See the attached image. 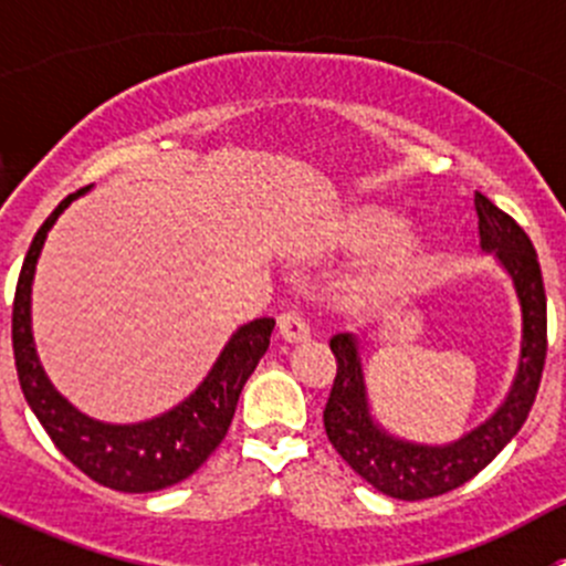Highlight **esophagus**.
<instances>
[{
    "instance_id": "1",
    "label": "esophagus",
    "mask_w": 566,
    "mask_h": 566,
    "mask_svg": "<svg viewBox=\"0 0 566 566\" xmlns=\"http://www.w3.org/2000/svg\"><path fill=\"white\" fill-rule=\"evenodd\" d=\"M279 334H282L284 342H304L310 336V325L298 312H284L279 317Z\"/></svg>"
}]
</instances>
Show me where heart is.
I'll use <instances>...</instances> for the list:
<instances>
[{
  "mask_svg": "<svg viewBox=\"0 0 566 566\" xmlns=\"http://www.w3.org/2000/svg\"><path fill=\"white\" fill-rule=\"evenodd\" d=\"M402 230H405L402 219L378 210V213L364 216L361 224H358V238H361L364 243H369V247H386V243L397 241V238L402 235ZM416 260H419V249H416L410 241L399 243V247H394L389 254H386V262H384L386 276L389 279L408 276V273L416 268Z\"/></svg>",
  "mask_w": 566,
  "mask_h": 566,
  "instance_id": "b5f03b06",
  "label": "heart"
}]
</instances>
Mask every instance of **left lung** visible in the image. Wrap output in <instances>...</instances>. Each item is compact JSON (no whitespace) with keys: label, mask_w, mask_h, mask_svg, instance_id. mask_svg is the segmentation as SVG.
Instances as JSON below:
<instances>
[{"label":"left lung","mask_w":566,"mask_h":566,"mask_svg":"<svg viewBox=\"0 0 566 566\" xmlns=\"http://www.w3.org/2000/svg\"><path fill=\"white\" fill-rule=\"evenodd\" d=\"M473 208L479 216L482 254L495 256L501 271L510 276L521 306L515 378L499 408L482 424L449 443H421L394 436L373 413L361 339L350 331L331 336V350L339 369L323 413L328 441L364 482L399 501L443 495L476 476L521 432L539 389L547 353V301L539 260L512 216L495 208L482 193L473 197Z\"/></svg>","instance_id":"obj_1"}]
</instances>
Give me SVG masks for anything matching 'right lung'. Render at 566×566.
Returning a JSON list of instances; mask_svg holds the SVG:
<instances>
[{"label":"right lung","mask_w":566,"mask_h":566,"mask_svg":"<svg viewBox=\"0 0 566 566\" xmlns=\"http://www.w3.org/2000/svg\"><path fill=\"white\" fill-rule=\"evenodd\" d=\"M90 188L93 186L62 199L27 251L13 301L15 373L32 413L38 416L54 447L78 471L119 493H156L191 476L224 441L238 397L260 358L265 356L276 319L256 317L238 325L202 384L153 419L117 424L82 413L71 399L62 397L40 364L32 336V282L51 227Z\"/></svg>","instance_id":"add662e5"}]
</instances>
